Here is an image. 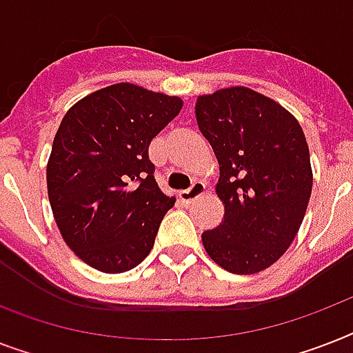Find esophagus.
<instances>
[{
  "mask_svg": "<svg viewBox=\"0 0 353 353\" xmlns=\"http://www.w3.org/2000/svg\"><path fill=\"white\" fill-rule=\"evenodd\" d=\"M203 194H205V183L194 181L192 187L179 192V199H181L183 203H192L194 199H198L199 196H203Z\"/></svg>",
  "mask_w": 353,
  "mask_h": 353,
  "instance_id": "34e87169",
  "label": "esophagus"
}]
</instances>
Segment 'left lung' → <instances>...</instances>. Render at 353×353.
<instances>
[{
  "label": "left lung",
  "mask_w": 353,
  "mask_h": 353,
  "mask_svg": "<svg viewBox=\"0 0 353 353\" xmlns=\"http://www.w3.org/2000/svg\"><path fill=\"white\" fill-rule=\"evenodd\" d=\"M196 121L220 165L225 207L201 234L205 251L229 273L263 271L295 240L312 196L304 132L279 102L241 85L198 97Z\"/></svg>",
  "instance_id": "left-lung-1"
}]
</instances>
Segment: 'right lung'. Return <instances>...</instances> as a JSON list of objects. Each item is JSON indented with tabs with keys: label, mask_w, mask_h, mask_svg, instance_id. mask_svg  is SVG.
<instances>
[{
	"label": "right lung",
	"mask_w": 353,
	"mask_h": 353,
	"mask_svg": "<svg viewBox=\"0 0 353 353\" xmlns=\"http://www.w3.org/2000/svg\"><path fill=\"white\" fill-rule=\"evenodd\" d=\"M181 108L179 97L121 82L84 97L60 122L49 203L63 241L93 269L124 273L152 251L176 198L157 187L148 146Z\"/></svg>",
	"instance_id": "right-lung-1"
}]
</instances>
